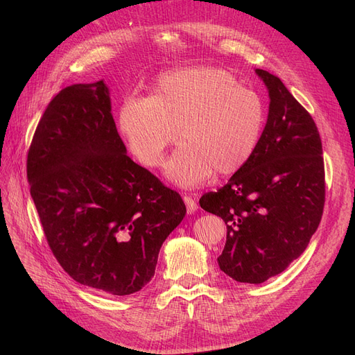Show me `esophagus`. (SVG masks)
<instances>
[{"mask_svg": "<svg viewBox=\"0 0 355 355\" xmlns=\"http://www.w3.org/2000/svg\"><path fill=\"white\" fill-rule=\"evenodd\" d=\"M184 201H185V204H187V211H188L189 214L197 211L198 206H197L196 198H192V197H189V196H184Z\"/></svg>", "mask_w": 355, "mask_h": 355, "instance_id": "obj_1", "label": "esophagus"}]
</instances>
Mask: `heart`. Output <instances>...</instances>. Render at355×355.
I'll use <instances>...</instances> for the list:
<instances>
[{"mask_svg":"<svg viewBox=\"0 0 355 355\" xmlns=\"http://www.w3.org/2000/svg\"><path fill=\"white\" fill-rule=\"evenodd\" d=\"M265 125V105L228 71L194 67L159 77L151 98H130L120 127L135 157L158 167L179 135L180 146L166 166L168 179L191 188L211 173L228 176L254 154Z\"/></svg>","mask_w":355,"mask_h":355,"instance_id":"obj_1","label":"heart"}]
</instances>
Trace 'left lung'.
<instances>
[{"label":"left lung","mask_w":355,"mask_h":355,"mask_svg":"<svg viewBox=\"0 0 355 355\" xmlns=\"http://www.w3.org/2000/svg\"><path fill=\"white\" fill-rule=\"evenodd\" d=\"M270 92V112L259 145L227 185L200 206L227 223L218 257L235 282L259 284L304 253L323 216V146L311 114L282 80L256 69Z\"/></svg>","instance_id":"8db88e82"}]
</instances>
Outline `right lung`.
Listing matches in <instances>:
<instances>
[{
    "label": "right lung",
    "mask_w": 355,
    "mask_h": 355,
    "mask_svg": "<svg viewBox=\"0 0 355 355\" xmlns=\"http://www.w3.org/2000/svg\"><path fill=\"white\" fill-rule=\"evenodd\" d=\"M103 81L53 96L28 151L26 176L47 244L75 282L124 296L155 274L184 219L179 192L125 154Z\"/></svg>",
    "instance_id": "add662e5"
}]
</instances>
